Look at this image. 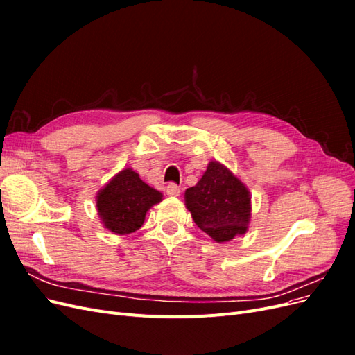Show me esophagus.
<instances>
[{
	"label": "esophagus",
	"instance_id": "1",
	"mask_svg": "<svg viewBox=\"0 0 355 355\" xmlns=\"http://www.w3.org/2000/svg\"><path fill=\"white\" fill-rule=\"evenodd\" d=\"M166 192H167V196H170V197H178L180 194V188L176 184H170V185H167Z\"/></svg>",
	"mask_w": 355,
	"mask_h": 355
}]
</instances>
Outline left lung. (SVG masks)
Instances as JSON below:
<instances>
[{"mask_svg": "<svg viewBox=\"0 0 355 355\" xmlns=\"http://www.w3.org/2000/svg\"><path fill=\"white\" fill-rule=\"evenodd\" d=\"M185 206L201 231L218 241H231L249 230L252 196L219 161H210L196 187L185 191Z\"/></svg>", "mask_w": 355, "mask_h": 355, "instance_id": "left-lung-1", "label": "left lung"}]
</instances>
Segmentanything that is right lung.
Returning <instances> with one entry per match:
<instances>
[{
  "label": "right lung",
  "instance_id": "obj_1",
  "mask_svg": "<svg viewBox=\"0 0 355 355\" xmlns=\"http://www.w3.org/2000/svg\"><path fill=\"white\" fill-rule=\"evenodd\" d=\"M161 200L163 194L159 191L145 184L133 168L127 167L98 192L96 207L106 230L125 235L141 228L148 210Z\"/></svg>",
  "mask_w": 355,
  "mask_h": 355
}]
</instances>
